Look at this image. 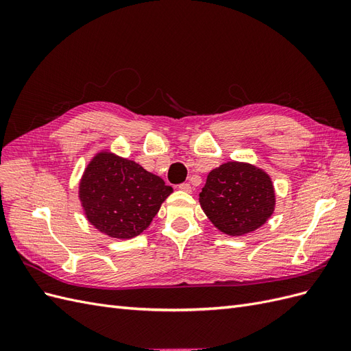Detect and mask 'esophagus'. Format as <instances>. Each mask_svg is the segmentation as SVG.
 I'll list each match as a JSON object with an SVG mask.
<instances>
[{
	"instance_id": "34e87169",
	"label": "esophagus",
	"mask_w": 351,
	"mask_h": 351,
	"mask_svg": "<svg viewBox=\"0 0 351 351\" xmlns=\"http://www.w3.org/2000/svg\"><path fill=\"white\" fill-rule=\"evenodd\" d=\"M178 189L183 190V192H186V193H190V192H192V190H193V187L190 186V183H182V184L178 186Z\"/></svg>"
}]
</instances>
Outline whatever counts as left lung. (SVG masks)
Instances as JSON below:
<instances>
[{
	"instance_id": "obj_1",
	"label": "left lung",
	"mask_w": 351,
	"mask_h": 351,
	"mask_svg": "<svg viewBox=\"0 0 351 351\" xmlns=\"http://www.w3.org/2000/svg\"><path fill=\"white\" fill-rule=\"evenodd\" d=\"M199 202L221 232L240 237L258 230L271 218L275 190L269 174L263 169L230 161L208 174Z\"/></svg>"
}]
</instances>
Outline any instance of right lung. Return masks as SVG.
<instances>
[{
  "mask_svg": "<svg viewBox=\"0 0 351 351\" xmlns=\"http://www.w3.org/2000/svg\"><path fill=\"white\" fill-rule=\"evenodd\" d=\"M171 186L130 159L108 151L92 158L82 176L79 199L88 221L114 239H133L149 227Z\"/></svg>",
  "mask_w": 351,
  "mask_h": 351,
  "instance_id": "obj_1",
  "label": "right lung"
}]
</instances>
